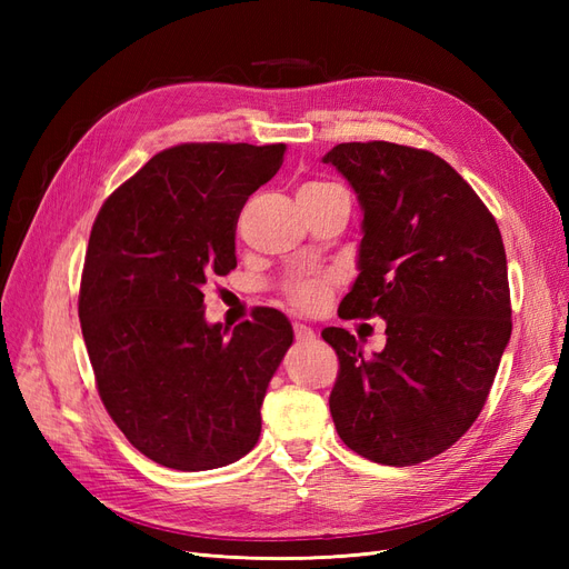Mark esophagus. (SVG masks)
<instances>
[{
    "label": "esophagus",
    "instance_id": "obj_1",
    "mask_svg": "<svg viewBox=\"0 0 569 569\" xmlns=\"http://www.w3.org/2000/svg\"><path fill=\"white\" fill-rule=\"evenodd\" d=\"M295 337L299 341H311V339H316V332L308 325H303V322H295Z\"/></svg>",
    "mask_w": 569,
    "mask_h": 569
}]
</instances>
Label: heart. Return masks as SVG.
<instances>
[{"label":"heart","instance_id":"1","mask_svg":"<svg viewBox=\"0 0 569 569\" xmlns=\"http://www.w3.org/2000/svg\"><path fill=\"white\" fill-rule=\"evenodd\" d=\"M322 187H332V184L330 182H308L303 189H322ZM322 295H325V280H303L289 289L291 303L299 308H313Z\"/></svg>","mask_w":569,"mask_h":569}]
</instances>
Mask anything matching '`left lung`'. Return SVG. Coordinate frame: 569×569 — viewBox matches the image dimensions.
Returning a JSON list of instances; mask_svg holds the SVG:
<instances>
[{"mask_svg": "<svg viewBox=\"0 0 569 569\" xmlns=\"http://www.w3.org/2000/svg\"><path fill=\"white\" fill-rule=\"evenodd\" d=\"M322 163L363 211L358 278L339 316L387 322L372 356L341 327L322 330L339 356L330 412L351 451L406 468L453 446L485 408L512 330L503 239L432 151L347 142Z\"/></svg>", "mask_w": 569, "mask_h": 569, "instance_id": "8db88e82", "label": "left lung"}]
</instances>
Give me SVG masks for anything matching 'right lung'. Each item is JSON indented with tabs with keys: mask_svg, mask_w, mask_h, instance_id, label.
I'll use <instances>...</instances> for the list:
<instances>
[{
	"mask_svg": "<svg viewBox=\"0 0 569 569\" xmlns=\"http://www.w3.org/2000/svg\"><path fill=\"white\" fill-rule=\"evenodd\" d=\"M284 151L166 149L92 226L78 316L97 389L120 432L163 468H222L261 437L266 391L295 330L274 308H256L232 332L206 322L203 284L237 268V218Z\"/></svg>",
	"mask_w": 569,
	"mask_h": 569,
	"instance_id": "1",
	"label": "right lung"
}]
</instances>
